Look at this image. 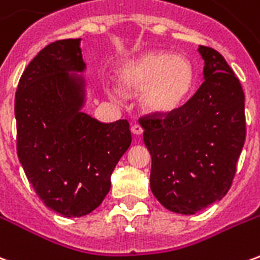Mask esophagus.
Masks as SVG:
<instances>
[{
  "label": "esophagus",
  "mask_w": 260,
  "mask_h": 260,
  "mask_svg": "<svg viewBox=\"0 0 260 260\" xmlns=\"http://www.w3.org/2000/svg\"><path fill=\"white\" fill-rule=\"evenodd\" d=\"M131 132L134 134V135H141L143 129H142V126L139 124H134L131 126Z\"/></svg>",
  "instance_id": "1"
}]
</instances>
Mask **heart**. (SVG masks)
Wrapping results in <instances>:
<instances>
[{"label": "heart", "instance_id": "1", "mask_svg": "<svg viewBox=\"0 0 260 260\" xmlns=\"http://www.w3.org/2000/svg\"><path fill=\"white\" fill-rule=\"evenodd\" d=\"M119 86L126 91L143 90L142 106L153 114L174 111L193 85V68L184 55L149 51L126 61L118 71Z\"/></svg>", "mask_w": 260, "mask_h": 260}]
</instances>
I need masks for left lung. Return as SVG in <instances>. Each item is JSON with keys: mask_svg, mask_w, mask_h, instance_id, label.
<instances>
[{"mask_svg": "<svg viewBox=\"0 0 260 260\" xmlns=\"http://www.w3.org/2000/svg\"><path fill=\"white\" fill-rule=\"evenodd\" d=\"M203 83L169 114L139 118L152 156L150 189L170 212L195 214L220 201L245 143V96L223 55L206 46Z\"/></svg>", "mask_w": 260, "mask_h": 260, "instance_id": "obj_1", "label": "left lung"}]
</instances>
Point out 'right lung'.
I'll use <instances>...</instances> for the list:
<instances>
[{
    "label": "right lung",
    "instance_id": "right-lung-1",
    "mask_svg": "<svg viewBox=\"0 0 260 260\" xmlns=\"http://www.w3.org/2000/svg\"><path fill=\"white\" fill-rule=\"evenodd\" d=\"M85 68L80 39L54 42L26 67L15 94L20 164L43 203L65 217L102 205L132 141L126 119L104 124L82 113L85 79L76 72Z\"/></svg>",
    "mask_w": 260,
    "mask_h": 260
}]
</instances>
